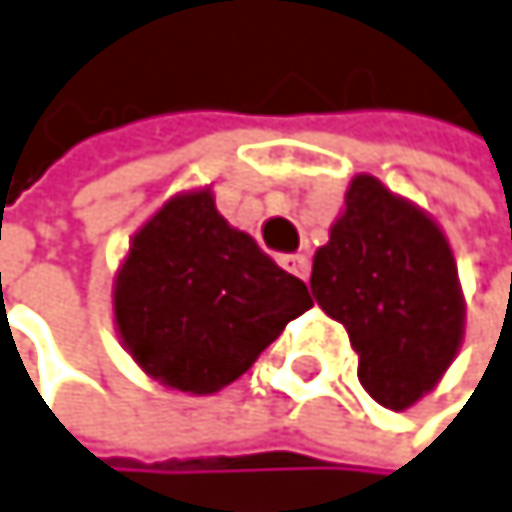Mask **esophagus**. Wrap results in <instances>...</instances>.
I'll return each instance as SVG.
<instances>
[{
	"instance_id": "34e87169",
	"label": "esophagus",
	"mask_w": 512,
	"mask_h": 512,
	"mask_svg": "<svg viewBox=\"0 0 512 512\" xmlns=\"http://www.w3.org/2000/svg\"><path fill=\"white\" fill-rule=\"evenodd\" d=\"M282 267H285L288 273H294V276H301V279H307V276H310V258H307L304 251L282 254Z\"/></svg>"
}]
</instances>
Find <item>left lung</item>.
<instances>
[{"label": "left lung", "instance_id": "left-lung-1", "mask_svg": "<svg viewBox=\"0 0 512 512\" xmlns=\"http://www.w3.org/2000/svg\"><path fill=\"white\" fill-rule=\"evenodd\" d=\"M310 291L347 328L359 381L384 408L415 405L461 350L467 304L445 233L371 174L350 181Z\"/></svg>", "mask_w": 512, "mask_h": 512}]
</instances>
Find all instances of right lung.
I'll return each mask as SVG.
<instances>
[{
	"label": "right lung",
	"instance_id": "add662e5",
	"mask_svg": "<svg viewBox=\"0 0 512 512\" xmlns=\"http://www.w3.org/2000/svg\"><path fill=\"white\" fill-rule=\"evenodd\" d=\"M307 285L230 227L211 187L171 196L134 233L113 282L122 347L162 387L218 393L310 310Z\"/></svg>",
	"mask_w": 512,
	"mask_h": 512
}]
</instances>
